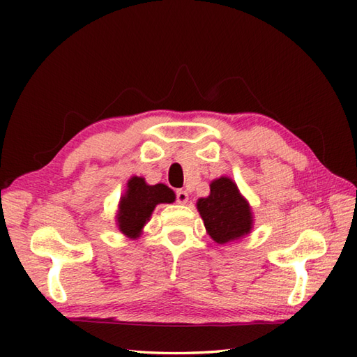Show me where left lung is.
<instances>
[{"instance_id":"8db88e82","label":"left lung","mask_w":357,"mask_h":357,"mask_svg":"<svg viewBox=\"0 0 357 357\" xmlns=\"http://www.w3.org/2000/svg\"><path fill=\"white\" fill-rule=\"evenodd\" d=\"M170 188L162 184L149 185L146 179L133 176L127 184V192L121 198L119 206V229L127 236L136 238L141 229L149 221L151 211L158 204L170 202L173 199Z\"/></svg>"}]
</instances>
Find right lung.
Masks as SVG:
<instances>
[{"instance_id":"right-lung-1","label":"right lung","mask_w":357,"mask_h":357,"mask_svg":"<svg viewBox=\"0 0 357 357\" xmlns=\"http://www.w3.org/2000/svg\"><path fill=\"white\" fill-rule=\"evenodd\" d=\"M198 210L208 234L218 244L238 239L252 229V211L230 178L213 181L210 196L199 199Z\"/></svg>"}]
</instances>
